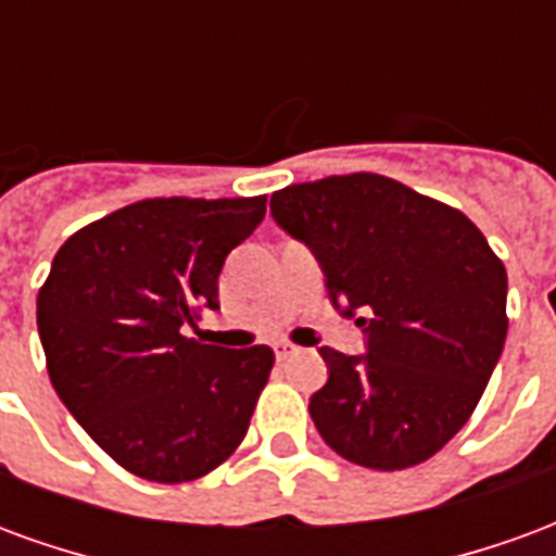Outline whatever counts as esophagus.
Masks as SVG:
<instances>
[{
	"mask_svg": "<svg viewBox=\"0 0 556 556\" xmlns=\"http://www.w3.org/2000/svg\"><path fill=\"white\" fill-rule=\"evenodd\" d=\"M274 354H277L279 361H286V357H294V354H301V349H298L294 342H289V339H279V342H274Z\"/></svg>",
	"mask_w": 556,
	"mask_h": 556,
	"instance_id": "obj_1",
	"label": "esophagus"
}]
</instances>
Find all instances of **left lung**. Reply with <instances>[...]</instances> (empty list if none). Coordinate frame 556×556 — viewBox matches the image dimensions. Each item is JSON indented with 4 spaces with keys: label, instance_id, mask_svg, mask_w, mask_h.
Wrapping results in <instances>:
<instances>
[{
    "label": "left lung",
    "instance_id": "8db88e82",
    "mask_svg": "<svg viewBox=\"0 0 556 556\" xmlns=\"http://www.w3.org/2000/svg\"><path fill=\"white\" fill-rule=\"evenodd\" d=\"M325 270L366 354L321 349L309 414L330 450L372 470L426 462L465 426L506 342V267L470 219L405 184L330 175L270 195Z\"/></svg>",
    "mask_w": 556,
    "mask_h": 556
}]
</instances>
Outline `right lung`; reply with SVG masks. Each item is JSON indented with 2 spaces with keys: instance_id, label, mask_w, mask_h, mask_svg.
<instances>
[{
  "instance_id": "add662e5",
  "label": "right lung",
  "mask_w": 556,
  "mask_h": 556,
  "mask_svg": "<svg viewBox=\"0 0 556 556\" xmlns=\"http://www.w3.org/2000/svg\"><path fill=\"white\" fill-rule=\"evenodd\" d=\"M267 195L142 199L74 231L38 291L47 372L89 438L151 482L223 465L250 429L274 351L187 337L219 309L226 255L265 219Z\"/></svg>"
}]
</instances>
